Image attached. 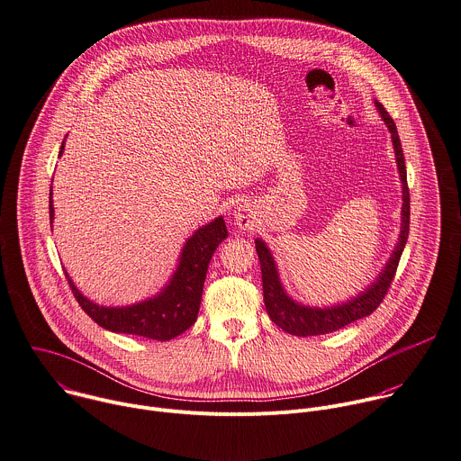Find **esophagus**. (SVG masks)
Instances as JSON below:
<instances>
[{"label": "esophagus", "instance_id": "obj_1", "mask_svg": "<svg viewBox=\"0 0 461 461\" xmlns=\"http://www.w3.org/2000/svg\"><path fill=\"white\" fill-rule=\"evenodd\" d=\"M253 213L248 206H239L235 212V222L240 230H251L253 228Z\"/></svg>", "mask_w": 461, "mask_h": 461}]
</instances>
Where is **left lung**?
Instances as JSON below:
<instances>
[{"label": "left lung", "instance_id": "1", "mask_svg": "<svg viewBox=\"0 0 461 461\" xmlns=\"http://www.w3.org/2000/svg\"><path fill=\"white\" fill-rule=\"evenodd\" d=\"M376 108L385 121L393 144H394V153H396V163L402 177V186H403V208H402V231H400V240L396 244V249L393 257L389 258L385 269L380 273L378 280L366 289L360 296L335 305V308L328 310H319V308H305V305H300L293 302L282 289L278 273L273 262V257L266 244L262 240H255L257 255L260 260V269H262V289H264V303H266V312L269 319L285 333L296 335V337H315V335H326L339 331L346 328L348 324H353L355 321H360L364 317H369L378 305L384 302L396 269L398 262L402 257V251L405 248L407 237H409V217H411V197H409V186H407V170H405V159H403V151H402V142L398 137L396 124L393 117L387 113L382 103H376Z\"/></svg>", "mask_w": 461, "mask_h": 461}]
</instances>
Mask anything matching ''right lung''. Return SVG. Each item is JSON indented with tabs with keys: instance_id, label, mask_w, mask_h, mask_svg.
I'll list each match as a JSON object with an SVG mask.
<instances>
[{
	"instance_id": "add662e5",
	"label": "right lung",
	"mask_w": 461,
	"mask_h": 461,
	"mask_svg": "<svg viewBox=\"0 0 461 461\" xmlns=\"http://www.w3.org/2000/svg\"><path fill=\"white\" fill-rule=\"evenodd\" d=\"M63 153V144L59 156ZM50 224L54 219L52 188L49 199ZM228 237L226 222L222 217L197 230L195 235L183 248L181 262L172 276V282L156 296L128 308H104L85 298L74 282L65 273L68 285L83 308V312L101 328L113 333L137 335L149 340H172L185 333L197 321L199 305L203 298V285L206 280L208 264L217 246Z\"/></svg>"
}]
</instances>
